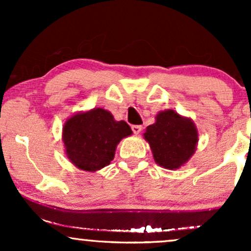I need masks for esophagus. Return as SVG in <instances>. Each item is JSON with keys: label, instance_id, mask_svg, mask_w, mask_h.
<instances>
[{"label": "esophagus", "instance_id": "obj_1", "mask_svg": "<svg viewBox=\"0 0 251 251\" xmlns=\"http://www.w3.org/2000/svg\"><path fill=\"white\" fill-rule=\"evenodd\" d=\"M142 126L140 125H132V131H133V133L135 134H139L140 131H142Z\"/></svg>", "mask_w": 251, "mask_h": 251}]
</instances>
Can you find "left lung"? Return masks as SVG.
<instances>
[{"instance_id": "8db88e82", "label": "left lung", "mask_w": 251, "mask_h": 251, "mask_svg": "<svg viewBox=\"0 0 251 251\" xmlns=\"http://www.w3.org/2000/svg\"><path fill=\"white\" fill-rule=\"evenodd\" d=\"M144 138L151 146L155 163L174 170L194 154L198 133L191 120L168 109L155 117V123L148 126Z\"/></svg>"}]
</instances>
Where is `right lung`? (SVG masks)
Masks as SVG:
<instances>
[{
  "label": "right lung",
  "mask_w": 251,
  "mask_h": 251,
  "mask_svg": "<svg viewBox=\"0 0 251 251\" xmlns=\"http://www.w3.org/2000/svg\"><path fill=\"white\" fill-rule=\"evenodd\" d=\"M129 134L132 129L127 123L116 122L108 111L94 108L70 118L62 138L71 162L76 168L93 172L113 160L118 143Z\"/></svg>",
  "instance_id": "right-lung-1"
}]
</instances>
